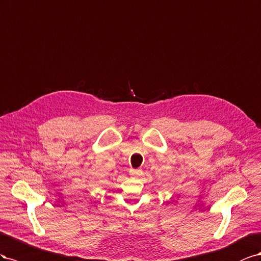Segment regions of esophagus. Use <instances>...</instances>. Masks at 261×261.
I'll use <instances>...</instances> for the list:
<instances>
[{
  "instance_id": "esophagus-1",
  "label": "esophagus",
  "mask_w": 261,
  "mask_h": 261,
  "mask_svg": "<svg viewBox=\"0 0 261 261\" xmlns=\"http://www.w3.org/2000/svg\"><path fill=\"white\" fill-rule=\"evenodd\" d=\"M142 174H143V170L141 169V168H138V169H130V175H131L132 177H135V178L141 177V176H142Z\"/></svg>"
}]
</instances>
